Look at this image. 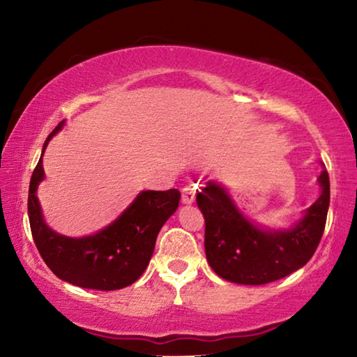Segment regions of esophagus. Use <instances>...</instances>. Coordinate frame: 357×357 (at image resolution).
<instances>
[{"label":"esophagus","mask_w":357,"mask_h":357,"mask_svg":"<svg viewBox=\"0 0 357 357\" xmlns=\"http://www.w3.org/2000/svg\"><path fill=\"white\" fill-rule=\"evenodd\" d=\"M195 187L192 185H185L183 188V196H181V201L183 204H187V206H190V204L195 202Z\"/></svg>","instance_id":"esophagus-1"}]
</instances>
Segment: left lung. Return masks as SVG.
Returning <instances> with one entry per match:
<instances>
[{"mask_svg": "<svg viewBox=\"0 0 357 357\" xmlns=\"http://www.w3.org/2000/svg\"><path fill=\"white\" fill-rule=\"evenodd\" d=\"M321 195L288 229H270L248 219L227 187L208 181L196 202L206 219V256L219 278L234 284L264 285L282 279L312 259L327 221L330 178H317Z\"/></svg>", "mask_w": 357, "mask_h": 357, "instance_id": "8db88e82", "label": "left lung"}]
</instances>
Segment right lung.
<instances>
[{
    "mask_svg": "<svg viewBox=\"0 0 357 357\" xmlns=\"http://www.w3.org/2000/svg\"><path fill=\"white\" fill-rule=\"evenodd\" d=\"M61 121L45 139L29 185L27 211L35 245L55 275L81 288L119 290L132 285L147 268L159 230L179 206L176 188L142 190L115 221L89 236L70 238L47 225L36 190L44 179L43 155L49 141L64 127Z\"/></svg>",
    "mask_w": 357,
    "mask_h": 357,
    "instance_id": "1",
    "label": "right lung"
}]
</instances>
